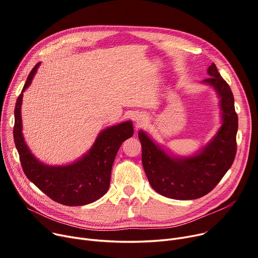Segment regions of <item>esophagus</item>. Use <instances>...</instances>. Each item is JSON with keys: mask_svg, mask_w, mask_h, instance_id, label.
Listing matches in <instances>:
<instances>
[{"mask_svg": "<svg viewBox=\"0 0 258 258\" xmlns=\"http://www.w3.org/2000/svg\"><path fill=\"white\" fill-rule=\"evenodd\" d=\"M135 120H136V122H137V124H138V125H141V124L143 123V121H144V119H143V117H142V116H137V117H136V119H135Z\"/></svg>", "mask_w": 258, "mask_h": 258, "instance_id": "esophagus-1", "label": "esophagus"}]
</instances>
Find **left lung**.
<instances>
[{
    "instance_id": "left-lung-1",
    "label": "left lung",
    "mask_w": 258,
    "mask_h": 258,
    "mask_svg": "<svg viewBox=\"0 0 258 258\" xmlns=\"http://www.w3.org/2000/svg\"><path fill=\"white\" fill-rule=\"evenodd\" d=\"M210 76L202 81L214 89L220 98L222 125L213 138L188 157H177L156 143L140 130L142 164L155 191L174 200H195L204 197L219 184L231 167L236 154L237 114L231 89L212 62Z\"/></svg>"
}]
</instances>
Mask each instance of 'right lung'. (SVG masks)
I'll use <instances>...</instances> for the list:
<instances>
[{"instance_id":"add662e5","label":"right lung","mask_w":258,"mask_h":258,"mask_svg":"<svg viewBox=\"0 0 258 258\" xmlns=\"http://www.w3.org/2000/svg\"><path fill=\"white\" fill-rule=\"evenodd\" d=\"M40 62L27 77L17 99L13 138L26 177L50 199L66 206H84L100 199L107 191L115 157L122 142L134 134L131 120L101 131L92 147L83 157L66 165H48L40 162L29 150L23 136V93L28 89Z\"/></svg>"}]
</instances>
